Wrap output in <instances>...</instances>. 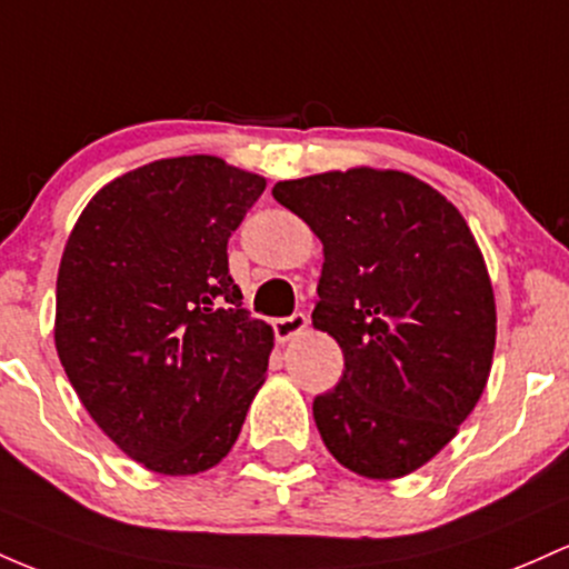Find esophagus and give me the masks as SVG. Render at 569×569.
<instances>
[{
    "mask_svg": "<svg viewBox=\"0 0 569 569\" xmlns=\"http://www.w3.org/2000/svg\"><path fill=\"white\" fill-rule=\"evenodd\" d=\"M306 328H309V317L292 315V317L277 319V322H273V336H277L279 343H287V341H292L296 336H301Z\"/></svg>",
    "mask_w": 569,
    "mask_h": 569,
    "instance_id": "34e87169",
    "label": "esophagus"
}]
</instances>
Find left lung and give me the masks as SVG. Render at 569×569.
Instances as JSON below:
<instances>
[{
    "label": "left lung",
    "instance_id": "8db88e82",
    "mask_svg": "<svg viewBox=\"0 0 569 569\" xmlns=\"http://www.w3.org/2000/svg\"><path fill=\"white\" fill-rule=\"evenodd\" d=\"M271 193L322 241L311 325L336 338L343 376L315 400L319 436L357 476L413 473L489 381L497 309L473 231L446 196L395 169L322 171Z\"/></svg>",
    "mask_w": 569,
    "mask_h": 569
}]
</instances>
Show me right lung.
<instances>
[{
	"mask_svg": "<svg viewBox=\"0 0 569 569\" xmlns=\"http://www.w3.org/2000/svg\"><path fill=\"white\" fill-rule=\"evenodd\" d=\"M263 190L217 156L161 158L107 182L63 247L56 352L101 432L152 473L220 465L266 381L273 330L228 273Z\"/></svg>",
	"mask_w": 569,
	"mask_h": 569,
	"instance_id": "1",
	"label": "right lung"
}]
</instances>
